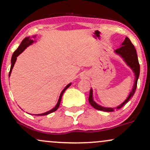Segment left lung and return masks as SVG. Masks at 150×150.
Here are the masks:
<instances>
[{
	"mask_svg": "<svg viewBox=\"0 0 150 150\" xmlns=\"http://www.w3.org/2000/svg\"><path fill=\"white\" fill-rule=\"evenodd\" d=\"M120 46L121 47L119 48L116 49L113 52L115 53V54L120 57L121 59H123V61L126 63L127 67H129L132 70L134 75V83L132 90L129 92V96H127L125 100L123 103H121L120 105H117L116 107H113V108H111V107H104L103 105H100L98 103H96L93 98V88H91V91H90V95L88 100H89L90 104L94 108L99 110V111H105V112H111V111H113L114 110L119 109V108L124 106L130 100L131 98L133 97L135 91H136L137 86V81L140 72V66L139 64L137 51L135 50L134 46L132 45L130 39L128 37L125 38L124 41L121 43Z\"/></svg>",
	"mask_w": 150,
	"mask_h": 150,
	"instance_id": "8db88e82",
	"label": "left lung"
}]
</instances>
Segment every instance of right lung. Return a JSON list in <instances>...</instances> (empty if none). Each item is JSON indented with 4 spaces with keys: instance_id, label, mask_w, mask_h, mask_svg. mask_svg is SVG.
Listing matches in <instances>:
<instances>
[{
    "instance_id": "add662e5",
    "label": "right lung",
    "mask_w": 150,
    "mask_h": 150,
    "mask_svg": "<svg viewBox=\"0 0 150 150\" xmlns=\"http://www.w3.org/2000/svg\"><path fill=\"white\" fill-rule=\"evenodd\" d=\"M37 37V35H34V36H32V37H26L23 41H22L21 45H20V46L18 47V49H17V50L14 52L13 54V55H12V57H11V66L10 72H9V77H10L11 73V72H12L13 67L14 64H15V63H16V59H17V57H18L20 54H21V53L23 52L24 51V50H26L28 47H29L30 45H33L34 43L37 42V41L35 40V38ZM71 84H72V83H69V84L67 85V86H65V88L62 90V91L61 92L60 95H59V99H58L57 103L56 105H55L54 108H52L51 110H50V111H47V112H45V113H39V114H36V115H37V116H45V115H47V114H49V113H51L54 112V111H57V109L59 108V104H60V101H61V99H62V96L63 95V93H64V92L67 89V88L70 87V86H71Z\"/></svg>"
}]
</instances>
